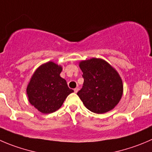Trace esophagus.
<instances>
[{
    "label": "esophagus",
    "mask_w": 152,
    "mask_h": 152,
    "mask_svg": "<svg viewBox=\"0 0 152 152\" xmlns=\"http://www.w3.org/2000/svg\"><path fill=\"white\" fill-rule=\"evenodd\" d=\"M78 91H79V88H75V89H74V92L75 93H77Z\"/></svg>",
    "instance_id": "esophagus-1"
}]
</instances>
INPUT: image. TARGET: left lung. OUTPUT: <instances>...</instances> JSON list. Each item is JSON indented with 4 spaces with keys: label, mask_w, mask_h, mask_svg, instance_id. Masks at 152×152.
<instances>
[{
    "label": "left lung",
    "mask_w": 152,
    "mask_h": 152,
    "mask_svg": "<svg viewBox=\"0 0 152 152\" xmlns=\"http://www.w3.org/2000/svg\"><path fill=\"white\" fill-rule=\"evenodd\" d=\"M84 83L77 93L85 107L96 113L112 110L123 96L122 79L110 64L101 58L81 61Z\"/></svg>",
    "instance_id": "1"
}]
</instances>
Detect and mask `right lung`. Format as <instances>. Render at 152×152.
<instances>
[{"instance_id": "obj_1", "label": "right lung", "mask_w": 152, "mask_h": 152, "mask_svg": "<svg viewBox=\"0 0 152 152\" xmlns=\"http://www.w3.org/2000/svg\"><path fill=\"white\" fill-rule=\"evenodd\" d=\"M62 67L49 61L35 70L26 88V94L32 105L43 113L58 110L73 92L65 79L60 76Z\"/></svg>"}]
</instances>
